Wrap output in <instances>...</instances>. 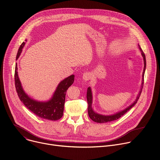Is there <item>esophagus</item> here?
Listing matches in <instances>:
<instances>
[{
  "label": "esophagus",
  "mask_w": 160,
  "mask_h": 160,
  "mask_svg": "<svg viewBox=\"0 0 160 160\" xmlns=\"http://www.w3.org/2000/svg\"><path fill=\"white\" fill-rule=\"evenodd\" d=\"M90 77H91V75H90V73L87 72V73H83V79L85 81H88V80H89L90 78Z\"/></svg>",
  "instance_id": "obj_1"
}]
</instances>
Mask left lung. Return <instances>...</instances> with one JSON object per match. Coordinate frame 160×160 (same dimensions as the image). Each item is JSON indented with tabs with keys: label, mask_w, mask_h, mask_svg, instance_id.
Returning a JSON list of instances; mask_svg holds the SVG:
<instances>
[{
	"label": "left lung",
	"mask_w": 160,
	"mask_h": 160,
	"mask_svg": "<svg viewBox=\"0 0 160 160\" xmlns=\"http://www.w3.org/2000/svg\"><path fill=\"white\" fill-rule=\"evenodd\" d=\"M139 50L141 52V54L142 56L143 57V59H144V70H143V73H142V83H141V88L139 92V94L137 96L135 100L133 101V102L132 104H131L129 106H128L127 108H126L125 109H124L122 111H118L113 115H101V114L98 113L96 112H95L94 111V109L92 108V99H93V97H92V90H91L90 87H88L87 88V102H88V116L90 117V118L93 120L95 122L97 123H106V122H112V121H115L116 120H118V118H120V117H122L124 114H125L127 111H128L132 108H133L135 104L138 102L141 92L142 90V87H143V84H144V73H145V70H146V56L145 54L144 53V52L142 51L141 46L139 45V44L138 45Z\"/></svg>",
	"instance_id": "obj_1"
}]
</instances>
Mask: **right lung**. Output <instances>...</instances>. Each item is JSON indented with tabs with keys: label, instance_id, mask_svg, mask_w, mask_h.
I'll list each match as a JSON object with an SVG mask.
<instances>
[{
	"label": "right lung",
	"instance_id": "1",
	"mask_svg": "<svg viewBox=\"0 0 160 160\" xmlns=\"http://www.w3.org/2000/svg\"><path fill=\"white\" fill-rule=\"evenodd\" d=\"M27 42V40H25ZM25 42H22L18 49L16 60L19 58ZM75 75H72L58 84L52 98L47 101H38L31 98L25 92L18 74L17 63L15 66L14 80L18 96L23 104L38 117L52 121L60 119L63 115L66 90L74 82Z\"/></svg>",
	"mask_w": 160,
	"mask_h": 160
}]
</instances>
